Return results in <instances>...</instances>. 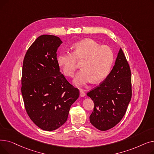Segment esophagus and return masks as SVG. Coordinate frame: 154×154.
<instances>
[{"label":"esophagus","instance_id":"esophagus-1","mask_svg":"<svg viewBox=\"0 0 154 154\" xmlns=\"http://www.w3.org/2000/svg\"><path fill=\"white\" fill-rule=\"evenodd\" d=\"M80 97H84L85 95V91L82 89V88H80Z\"/></svg>","mask_w":154,"mask_h":154}]
</instances>
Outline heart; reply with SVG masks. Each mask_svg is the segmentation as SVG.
Instances as JSON below:
<instances>
[{"mask_svg": "<svg viewBox=\"0 0 154 154\" xmlns=\"http://www.w3.org/2000/svg\"><path fill=\"white\" fill-rule=\"evenodd\" d=\"M114 60V51L107 45H101L91 38H86L75 44L74 54L63 51L57 59L59 66L66 76L72 77L81 63V70L76 75L74 83L84 86L92 81L99 82L106 78Z\"/></svg>", "mask_w": 154, "mask_h": 154, "instance_id": "b5f03b06", "label": "heart"}]
</instances>
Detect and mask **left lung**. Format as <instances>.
<instances>
[{"instance_id":"1","label":"left lung","mask_w":154,"mask_h":154,"mask_svg":"<svg viewBox=\"0 0 154 154\" xmlns=\"http://www.w3.org/2000/svg\"><path fill=\"white\" fill-rule=\"evenodd\" d=\"M87 95L94 103L90 122L95 128L106 131L122 120L132 97L131 69L122 48L106 79Z\"/></svg>"}]
</instances>
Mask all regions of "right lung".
I'll use <instances>...</instances> for the list:
<instances>
[{
	"mask_svg": "<svg viewBox=\"0 0 154 154\" xmlns=\"http://www.w3.org/2000/svg\"><path fill=\"white\" fill-rule=\"evenodd\" d=\"M59 37L39 36L27 50L22 66L21 92L30 119L44 131H54L66 122L79 91L60 72L57 51Z\"/></svg>",
	"mask_w": 154,
	"mask_h": 154,
	"instance_id": "add662e5",
	"label": "right lung"
}]
</instances>
